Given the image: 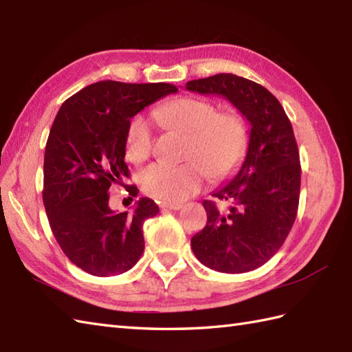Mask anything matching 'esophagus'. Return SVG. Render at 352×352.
I'll use <instances>...</instances> for the list:
<instances>
[{"label":"esophagus","instance_id":"34e87169","mask_svg":"<svg viewBox=\"0 0 352 352\" xmlns=\"http://www.w3.org/2000/svg\"><path fill=\"white\" fill-rule=\"evenodd\" d=\"M162 208H168V210H180L183 207L182 203H160Z\"/></svg>","mask_w":352,"mask_h":352}]
</instances>
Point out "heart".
I'll return each instance as SVG.
<instances>
[{"instance_id": "heart-1", "label": "heart", "mask_w": 352, "mask_h": 352, "mask_svg": "<svg viewBox=\"0 0 352 352\" xmlns=\"http://www.w3.org/2000/svg\"><path fill=\"white\" fill-rule=\"evenodd\" d=\"M157 122L189 134L184 163L155 162L142 170L140 184L148 195L163 203L183 201L199 190L207 174L223 177L243 159L248 131L241 116L219 113L214 104L186 96L154 110ZM153 131L144 118H134L125 136V153L133 163L151 154Z\"/></svg>"}]
</instances>
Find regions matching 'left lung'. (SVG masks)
Wrapping results in <instances>:
<instances>
[{
  "label": "left lung",
  "instance_id": "obj_1",
  "mask_svg": "<svg viewBox=\"0 0 352 352\" xmlns=\"http://www.w3.org/2000/svg\"><path fill=\"white\" fill-rule=\"evenodd\" d=\"M186 89L222 96L251 124L242 166L212 195L228 201V208L204 201L207 226L190 241L193 254L207 267L250 272L281 248L296 218L301 164L294 129L280 101L256 81L218 74L192 80Z\"/></svg>",
  "mask_w": 352,
  "mask_h": 352
}]
</instances>
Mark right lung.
Listing matches in <instances>:
<instances>
[{
    "label": "right lung",
    "instance_id": "add662e5",
    "mask_svg": "<svg viewBox=\"0 0 352 352\" xmlns=\"http://www.w3.org/2000/svg\"><path fill=\"white\" fill-rule=\"evenodd\" d=\"M175 92L168 83L98 81L66 100L52 122L43 159V206L62 251L89 274L126 272L144 252L142 226L159 206L140 198L133 210L118 213L109 207V189L130 177L124 160L130 119Z\"/></svg>",
    "mask_w": 352,
    "mask_h": 352
}]
</instances>
